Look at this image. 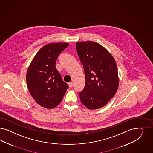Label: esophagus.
Instances as JSON below:
<instances>
[{
    "label": "esophagus",
    "mask_w": 153,
    "mask_h": 153,
    "mask_svg": "<svg viewBox=\"0 0 153 153\" xmlns=\"http://www.w3.org/2000/svg\"><path fill=\"white\" fill-rule=\"evenodd\" d=\"M68 86L69 88H72L73 86V83L72 82H69Z\"/></svg>",
    "instance_id": "1"
}]
</instances>
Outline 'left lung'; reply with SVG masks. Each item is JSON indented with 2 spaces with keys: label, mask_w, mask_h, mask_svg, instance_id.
I'll list each match as a JSON object with an SVG mask.
<instances>
[{
  "label": "left lung",
  "mask_w": 153,
  "mask_h": 153,
  "mask_svg": "<svg viewBox=\"0 0 153 153\" xmlns=\"http://www.w3.org/2000/svg\"><path fill=\"white\" fill-rule=\"evenodd\" d=\"M76 48L84 68L85 86L79 93L82 103L90 110L107 104L119 86L116 62L105 48L94 41L78 42Z\"/></svg>",
  "instance_id": "left-lung-1"
}]
</instances>
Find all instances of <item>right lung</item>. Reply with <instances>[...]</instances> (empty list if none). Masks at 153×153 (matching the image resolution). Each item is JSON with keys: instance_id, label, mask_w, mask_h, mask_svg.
<instances>
[{"instance_id": "right-lung-1", "label": "right lung", "mask_w": 153, "mask_h": 153, "mask_svg": "<svg viewBox=\"0 0 153 153\" xmlns=\"http://www.w3.org/2000/svg\"><path fill=\"white\" fill-rule=\"evenodd\" d=\"M68 43H51L41 48L27 70L28 90L39 105L52 109L62 102L68 85L56 68L59 55Z\"/></svg>"}]
</instances>
